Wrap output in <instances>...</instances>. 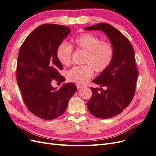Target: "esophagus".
Returning <instances> with one entry per match:
<instances>
[{
  "label": "esophagus",
  "mask_w": 156,
  "mask_h": 156,
  "mask_svg": "<svg viewBox=\"0 0 156 156\" xmlns=\"http://www.w3.org/2000/svg\"><path fill=\"white\" fill-rule=\"evenodd\" d=\"M76 86H77V88H83L84 87L83 85H82V84H77Z\"/></svg>",
  "instance_id": "34e87169"
}]
</instances>
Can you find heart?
<instances>
[{"label":"heart","instance_id":"1","mask_svg":"<svg viewBox=\"0 0 156 156\" xmlns=\"http://www.w3.org/2000/svg\"><path fill=\"white\" fill-rule=\"evenodd\" d=\"M73 41L77 50L85 53L83 63L87 64L74 66L69 69L66 74L68 81L79 84L86 83L93 76V69L100 73L111 64L114 48L109 42H101L98 37L87 32L78 35ZM72 46L63 42L58 47L56 56L61 64L68 66L72 62Z\"/></svg>","mask_w":156,"mask_h":156}]
</instances>
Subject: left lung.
Listing matches in <instances>:
<instances>
[{
	"label": "left lung",
	"mask_w": 156,
	"mask_h": 156,
	"mask_svg": "<svg viewBox=\"0 0 156 156\" xmlns=\"http://www.w3.org/2000/svg\"><path fill=\"white\" fill-rule=\"evenodd\" d=\"M84 29L103 32L114 48L111 64L92 81L106 89L91 87L92 95L87 102L88 109L92 115L100 119H108L123 111L135 95L139 72L134 50L129 40L107 23H99Z\"/></svg>",
	"instance_id": "obj_1"
}]
</instances>
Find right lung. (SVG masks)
Here are the masks:
<instances>
[{"label":"right lung","mask_w":156,"mask_h":156,"mask_svg":"<svg viewBox=\"0 0 156 156\" xmlns=\"http://www.w3.org/2000/svg\"><path fill=\"white\" fill-rule=\"evenodd\" d=\"M71 32L60 25L39 26L27 36L19 52L17 82L26 106L44 120L62 115L69 99L77 90L73 83H65L60 89L52 86L53 79L64 82L59 70L63 69L56 56L58 45Z\"/></svg>","instance_id":"add662e5"}]
</instances>
